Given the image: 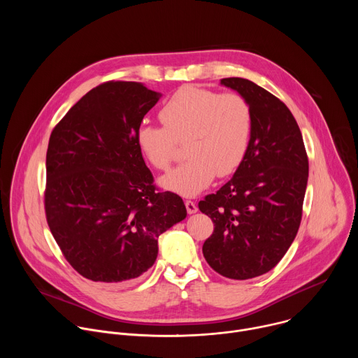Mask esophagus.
I'll return each mask as SVG.
<instances>
[{
  "label": "esophagus",
  "instance_id": "34e87169",
  "mask_svg": "<svg viewBox=\"0 0 358 358\" xmlns=\"http://www.w3.org/2000/svg\"><path fill=\"white\" fill-rule=\"evenodd\" d=\"M184 203H185V208H187V213H188V214H194V213H196V211H198V208H196V206H195V202H194V201L187 199Z\"/></svg>",
  "mask_w": 358,
  "mask_h": 358
}]
</instances>
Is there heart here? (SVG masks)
Here are the masks:
<instances>
[{
  "label": "heart",
  "instance_id": "1",
  "mask_svg": "<svg viewBox=\"0 0 358 358\" xmlns=\"http://www.w3.org/2000/svg\"><path fill=\"white\" fill-rule=\"evenodd\" d=\"M159 117L163 126L143 124L136 141L145 160L167 171L185 141L187 160L162 178L181 195L206 189L215 176L234 174L243 163L253 134V110L239 93H220L195 85L181 86L166 101Z\"/></svg>",
  "mask_w": 358,
  "mask_h": 358
}]
</instances>
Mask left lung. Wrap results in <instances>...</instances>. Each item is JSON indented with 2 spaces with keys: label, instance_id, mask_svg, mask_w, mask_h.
I'll return each instance as SVG.
<instances>
[{
  "label": "left lung",
  "instance_id": "1",
  "mask_svg": "<svg viewBox=\"0 0 358 358\" xmlns=\"http://www.w3.org/2000/svg\"><path fill=\"white\" fill-rule=\"evenodd\" d=\"M221 83L248 99L253 134L234 177L198 202L214 222L202 253L220 275L245 280L273 269L300 227L309 178V159L300 129L287 106L248 79Z\"/></svg>",
  "mask_w": 358,
  "mask_h": 358
}]
</instances>
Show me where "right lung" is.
I'll return each mask as SVG.
<instances>
[{
    "label": "right lung",
    "mask_w": 358,
    "mask_h": 358,
    "mask_svg": "<svg viewBox=\"0 0 358 358\" xmlns=\"http://www.w3.org/2000/svg\"><path fill=\"white\" fill-rule=\"evenodd\" d=\"M159 99L141 83L109 80L50 133L46 222L65 259L89 280L138 278L157 258L159 236L187 215L180 195L156 187L136 141Z\"/></svg>",
    "instance_id": "obj_1"
}]
</instances>
